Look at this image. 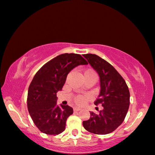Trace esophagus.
Wrapping results in <instances>:
<instances>
[{
  "label": "esophagus",
  "mask_w": 155,
  "mask_h": 155,
  "mask_svg": "<svg viewBox=\"0 0 155 155\" xmlns=\"http://www.w3.org/2000/svg\"><path fill=\"white\" fill-rule=\"evenodd\" d=\"M74 110L75 111V112L79 111V110H81V108H79V107H74Z\"/></svg>",
  "instance_id": "1"
}]
</instances>
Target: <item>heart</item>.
I'll use <instances>...</instances> for the list:
<instances>
[{
	"mask_svg": "<svg viewBox=\"0 0 155 155\" xmlns=\"http://www.w3.org/2000/svg\"><path fill=\"white\" fill-rule=\"evenodd\" d=\"M87 71L94 72L92 70ZM87 71H86V72H87ZM87 97L84 96V95H77L76 97H75V98H74V102H75V103L78 105H84L86 102H87Z\"/></svg>",
	"mask_w": 155,
	"mask_h": 155,
	"instance_id": "b5f03b06",
	"label": "heart"
}]
</instances>
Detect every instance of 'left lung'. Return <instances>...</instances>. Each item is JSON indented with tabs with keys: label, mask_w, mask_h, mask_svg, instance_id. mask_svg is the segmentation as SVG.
I'll use <instances>...</instances> for the list:
<instances>
[{
	"label": "left lung",
	"mask_w": 155,
	"mask_h": 155,
	"mask_svg": "<svg viewBox=\"0 0 155 155\" xmlns=\"http://www.w3.org/2000/svg\"><path fill=\"white\" fill-rule=\"evenodd\" d=\"M83 56L98 73L100 92L94 105H102L103 110L97 115L90 112V118L83 121L84 128L94 134H107L124 122L130 105V92L124 78L115 68L94 54Z\"/></svg>",
	"instance_id": "1"
}]
</instances>
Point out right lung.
I'll use <instances>...</instances> for the list:
<instances>
[{
	"label": "right lung",
	"instance_id": "1",
	"mask_svg": "<svg viewBox=\"0 0 155 155\" xmlns=\"http://www.w3.org/2000/svg\"><path fill=\"white\" fill-rule=\"evenodd\" d=\"M88 64L79 54L64 53L50 60L35 74L29 87L27 107L33 122L42 133L57 135L66 128V120L73 108L57 103L68 74L79 65Z\"/></svg>",
	"mask_w": 155,
	"mask_h": 155
}]
</instances>
